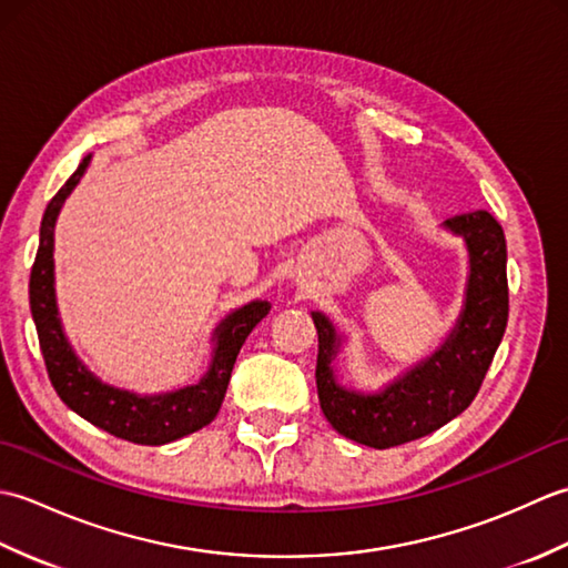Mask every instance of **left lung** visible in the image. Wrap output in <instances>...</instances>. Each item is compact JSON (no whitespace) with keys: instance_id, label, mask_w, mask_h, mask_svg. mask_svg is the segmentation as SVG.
<instances>
[{"instance_id":"left-lung-1","label":"left lung","mask_w":568,"mask_h":568,"mask_svg":"<svg viewBox=\"0 0 568 568\" xmlns=\"http://www.w3.org/2000/svg\"><path fill=\"white\" fill-rule=\"evenodd\" d=\"M446 226L464 236L470 256L462 320L437 354L407 371L388 390L358 395L336 383L332 358L339 339L332 322L312 312L320 336L315 376L322 413L336 432L373 449L427 437L462 415L478 395L508 327V248L503 226L486 210L452 216Z\"/></svg>"}]
</instances>
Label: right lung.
<instances>
[{
    "label": "right lung",
    "mask_w": 568,
    "mask_h": 568,
    "mask_svg": "<svg viewBox=\"0 0 568 568\" xmlns=\"http://www.w3.org/2000/svg\"><path fill=\"white\" fill-rule=\"evenodd\" d=\"M90 163V155H84L78 171L68 178V183L55 192V197L48 202L45 214L41 220V241L36 251V261L31 265L29 277V303L31 315L39 332L41 354L45 361L48 378L60 400L72 413H78L94 427L114 434L119 439L134 444L159 446L173 442L202 429L216 417L226 395L229 378H232L234 361L244 346L251 329L268 315V303H251L241 307L234 315H229L220 329H216V348L210 373L192 388L178 393L139 397L134 393L116 390L100 383L92 373L72 354L63 329H60L55 293H53V226L55 216L63 207L70 190L80 183L84 168Z\"/></svg>",
    "instance_id": "right-lung-1"
}]
</instances>
